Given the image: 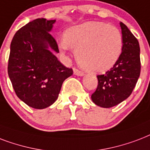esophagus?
<instances>
[{"mask_svg": "<svg viewBox=\"0 0 150 150\" xmlns=\"http://www.w3.org/2000/svg\"><path fill=\"white\" fill-rule=\"evenodd\" d=\"M74 74H75V75H76V76H82L84 75L83 72L81 71V70H79V69H75V68L74 69Z\"/></svg>", "mask_w": 150, "mask_h": 150, "instance_id": "obj_1", "label": "esophagus"}]
</instances>
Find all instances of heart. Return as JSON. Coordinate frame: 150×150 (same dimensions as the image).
Instances as JSON below:
<instances>
[{"label": "heart", "mask_w": 150, "mask_h": 150, "mask_svg": "<svg viewBox=\"0 0 150 150\" xmlns=\"http://www.w3.org/2000/svg\"><path fill=\"white\" fill-rule=\"evenodd\" d=\"M63 52L71 47L78 64L92 73L110 69L119 60L123 49L120 31L102 22H88L69 28L59 40Z\"/></svg>", "instance_id": "1"}]
</instances>
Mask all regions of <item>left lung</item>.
Segmentation results:
<instances>
[{
	"instance_id": "1",
	"label": "left lung",
	"mask_w": 150,
	"mask_h": 150,
	"mask_svg": "<svg viewBox=\"0 0 150 150\" xmlns=\"http://www.w3.org/2000/svg\"><path fill=\"white\" fill-rule=\"evenodd\" d=\"M120 25L123 38L121 55L110 70L97 76L98 86L91 95V100L100 107H112L128 98L140 76L139 41L127 25L121 22Z\"/></svg>"
}]
</instances>
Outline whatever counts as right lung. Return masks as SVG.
Here are the masks:
<instances>
[{
    "label": "right lung",
    "instance_id": "1",
    "mask_svg": "<svg viewBox=\"0 0 150 150\" xmlns=\"http://www.w3.org/2000/svg\"><path fill=\"white\" fill-rule=\"evenodd\" d=\"M55 20L37 18L19 29L10 47L8 73L18 98L34 109L56 101L63 81L73 69L59 62L54 38L49 33Z\"/></svg>",
    "mask_w": 150,
    "mask_h": 150
}]
</instances>
